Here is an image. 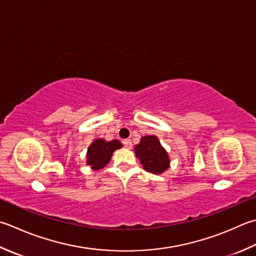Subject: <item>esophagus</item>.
Returning <instances> with one entry per match:
<instances>
[{"mask_svg": "<svg viewBox=\"0 0 256 256\" xmlns=\"http://www.w3.org/2000/svg\"><path fill=\"white\" fill-rule=\"evenodd\" d=\"M122 143H123V145L126 148H132V142L130 141V140H123Z\"/></svg>", "mask_w": 256, "mask_h": 256, "instance_id": "obj_1", "label": "esophagus"}]
</instances>
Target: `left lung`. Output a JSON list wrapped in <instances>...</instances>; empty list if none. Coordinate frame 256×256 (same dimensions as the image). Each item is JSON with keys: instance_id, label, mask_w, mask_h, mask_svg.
<instances>
[{"instance_id": "1", "label": "left lung", "mask_w": 256, "mask_h": 256, "mask_svg": "<svg viewBox=\"0 0 256 256\" xmlns=\"http://www.w3.org/2000/svg\"><path fill=\"white\" fill-rule=\"evenodd\" d=\"M135 154L145 171L150 173L161 174L168 168V155L156 136L153 135L143 136L140 144L135 146Z\"/></svg>"}]
</instances>
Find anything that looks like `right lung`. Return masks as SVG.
<instances>
[{"label":"right lung","mask_w":256,"mask_h":256,"mask_svg":"<svg viewBox=\"0 0 256 256\" xmlns=\"http://www.w3.org/2000/svg\"><path fill=\"white\" fill-rule=\"evenodd\" d=\"M120 148L122 144L118 140L106 142L102 138H98L90 145L88 148V164L91 165L93 170H100L106 165L112 158V154Z\"/></svg>","instance_id":"right-lung-1"}]
</instances>
